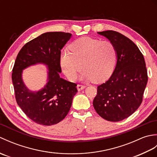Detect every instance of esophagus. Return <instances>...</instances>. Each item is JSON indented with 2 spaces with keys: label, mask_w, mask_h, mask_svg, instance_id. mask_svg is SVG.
<instances>
[{
  "label": "esophagus",
  "mask_w": 157,
  "mask_h": 157,
  "mask_svg": "<svg viewBox=\"0 0 157 157\" xmlns=\"http://www.w3.org/2000/svg\"><path fill=\"white\" fill-rule=\"evenodd\" d=\"M86 88V86L84 85H82V84H78V86H77V88H78V90L79 91L82 90Z\"/></svg>",
  "instance_id": "obj_1"
}]
</instances>
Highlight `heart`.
<instances>
[{"mask_svg": "<svg viewBox=\"0 0 157 157\" xmlns=\"http://www.w3.org/2000/svg\"><path fill=\"white\" fill-rule=\"evenodd\" d=\"M71 52H63L60 59L61 68L69 80H74L82 67L81 78L96 82L107 79L114 68L116 52L108 40L82 37L69 46Z\"/></svg>", "mask_w": 157, "mask_h": 157, "instance_id": "b5f03b06", "label": "heart"}]
</instances>
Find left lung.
I'll use <instances>...</instances> for the list:
<instances>
[{
  "mask_svg": "<svg viewBox=\"0 0 157 157\" xmlns=\"http://www.w3.org/2000/svg\"><path fill=\"white\" fill-rule=\"evenodd\" d=\"M98 34L113 44L117 60L111 78L98 86L93 106L103 119L119 121L141 105L148 82L146 63L138 46L124 35L113 30Z\"/></svg>",
  "mask_w": 157,
  "mask_h": 157,
  "instance_id": "left-lung-1",
  "label": "left lung"
}]
</instances>
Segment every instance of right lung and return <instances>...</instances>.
<instances>
[{
    "label": "right lung",
    "mask_w": 157,
    "mask_h": 157,
    "mask_svg": "<svg viewBox=\"0 0 157 157\" xmlns=\"http://www.w3.org/2000/svg\"><path fill=\"white\" fill-rule=\"evenodd\" d=\"M71 37L69 33H44L26 43L17 56L12 73L16 101L25 114L38 124L52 125L62 121L78 92L76 84L59 75L61 51ZM38 63L48 67V83L40 91L33 92L23 83L22 72Z\"/></svg>",
    "instance_id": "add662e5"
}]
</instances>
